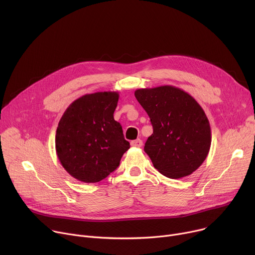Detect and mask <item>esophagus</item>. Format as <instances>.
Returning a JSON list of instances; mask_svg holds the SVG:
<instances>
[{
  "instance_id": "esophagus-1",
  "label": "esophagus",
  "mask_w": 255,
  "mask_h": 255,
  "mask_svg": "<svg viewBox=\"0 0 255 255\" xmlns=\"http://www.w3.org/2000/svg\"><path fill=\"white\" fill-rule=\"evenodd\" d=\"M131 145L135 146V147H141L142 146V140L141 139H135L131 141Z\"/></svg>"
}]
</instances>
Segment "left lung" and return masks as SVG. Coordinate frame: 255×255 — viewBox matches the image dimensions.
Returning a JSON list of instances; mask_svg holds the SVG:
<instances>
[{
	"label": "left lung",
	"instance_id": "left-lung-1",
	"mask_svg": "<svg viewBox=\"0 0 255 255\" xmlns=\"http://www.w3.org/2000/svg\"><path fill=\"white\" fill-rule=\"evenodd\" d=\"M134 95L150 119L152 134L144 151L154 167L174 179L196 171L209 152L211 130L195 98L168 85L137 89Z\"/></svg>",
	"mask_w": 255,
	"mask_h": 255
}]
</instances>
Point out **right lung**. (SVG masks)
Here are the masks:
<instances>
[{
  "instance_id": "add662e5",
  "label": "right lung",
  "mask_w": 255,
  "mask_h": 255,
  "mask_svg": "<svg viewBox=\"0 0 255 255\" xmlns=\"http://www.w3.org/2000/svg\"><path fill=\"white\" fill-rule=\"evenodd\" d=\"M117 92L86 94L66 109L56 130L55 146L65 170L83 182H98L120 165L130 143L115 121Z\"/></svg>"
}]
</instances>
